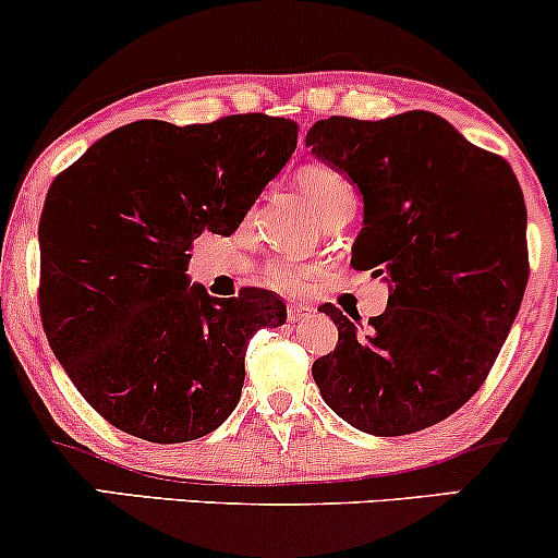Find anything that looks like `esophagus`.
<instances>
[{
    "label": "esophagus",
    "instance_id": "34e87169",
    "mask_svg": "<svg viewBox=\"0 0 558 558\" xmlns=\"http://www.w3.org/2000/svg\"><path fill=\"white\" fill-rule=\"evenodd\" d=\"M288 323H301V319H310L315 315V310L306 304H288Z\"/></svg>",
    "mask_w": 558,
    "mask_h": 558
}]
</instances>
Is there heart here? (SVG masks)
Here are the masks:
<instances>
[{"mask_svg": "<svg viewBox=\"0 0 558 558\" xmlns=\"http://www.w3.org/2000/svg\"><path fill=\"white\" fill-rule=\"evenodd\" d=\"M301 194L312 204L319 220H328L330 215L343 213V209H354V189L336 168L328 165H306L296 175ZM315 267L299 265V262H270L262 270L265 283L283 293H299L310 286L315 278Z\"/></svg>", "mask_w": 558, "mask_h": 558, "instance_id": "1", "label": "heart"}]
</instances>
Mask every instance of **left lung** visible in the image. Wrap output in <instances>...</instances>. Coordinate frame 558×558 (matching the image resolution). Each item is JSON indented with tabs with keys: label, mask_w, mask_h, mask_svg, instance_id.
Segmentation results:
<instances>
[{
	"label": "left lung",
	"mask_w": 558,
	"mask_h": 558,
	"mask_svg": "<svg viewBox=\"0 0 558 558\" xmlns=\"http://www.w3.org/2000/svg\"><path fill=\"white\" fill-rule=\"evenodd\" d=\"M312 155L349 175L364 202L351 265L388 283L360 328L338 306V343L312 364L323 399L356 430L393 438L464 407L488 377L527 286V209L504 157L438 114L328 118Z\"/></svg>",
	"instance_id": "1"
}]
</instances>
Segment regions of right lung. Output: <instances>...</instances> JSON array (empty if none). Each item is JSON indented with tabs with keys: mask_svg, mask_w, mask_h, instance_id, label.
Returning a JSON list of instances; mask_svg holds the SVG:
<instances>
[{
	"mask_svg": "<svg viewBox=\"0 0 558 558\" xmlns=\"http://www.w3.org/2000/svg\"><path fill=\"white\" fill-rule=\"evenodd\" d=\"M296 138L293 120L262 112L183 128L136 120L49 185L38 222L44 332L110 425L185 444L230 417L246 345L286 323V304L262 288L213 299L189 283V248L204 230L241 226Z\"/></svg>",
	"mask_w": 558,
	"mask_h": 558,
	"instance_id": "add662e5",
	"label": "right lung"
}]
</instances>
